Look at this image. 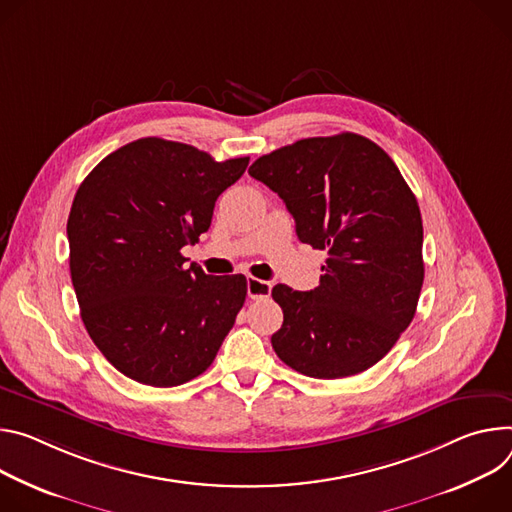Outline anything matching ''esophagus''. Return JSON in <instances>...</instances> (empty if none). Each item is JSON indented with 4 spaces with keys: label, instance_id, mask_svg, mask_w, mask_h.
<instances>
[{
    "label": "esophagus",
    "instance_id": "1",
    "mask_svg": "<svg viewBox=\"0 0 512 512\" xmlns=\"http://www.w3.org/2000/svg\"><path fill=\"white\" fill-rule=\"evenodd\" d=\"M270 291H272V285L268 280L248 276V297L250 299H266V297H270Z\"/></svg>",
    "mask_w": 512,
    "mask_h": 512
}]
</instances>
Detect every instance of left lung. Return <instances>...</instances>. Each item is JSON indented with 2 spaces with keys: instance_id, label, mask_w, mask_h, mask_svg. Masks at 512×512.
Returning <instances> with one entry per match:
<instances>
[{
  "instance_id": "obj_1",
  "label": "left lung",
  "mask_w": 512,
  "mask_h": 512,
  "mask_svg": "<svg viewBox=\"0 0 512 512\" xmlns=\"http://www.w3.org/2000/svg\"><path fill=\"white\" fill-rule=\"evenodd\" d=\"M248 173L285 201L299 240L329 256L317 289H272L285 315L276 356L323 380L368 370L413 321L425 276L421 211L401 170L344 132L282 146Z\"/></svg>"
}]
</instances>
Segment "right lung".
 Segmentation results:
<instances>
[{"label": "right lung", "instance_id": "add662e5", "mask_svg": "<svg viewBox=\"0 0 512 512\" xmlns=\"http://www.w3.org/2000/svg\"><path fill=\"white\" fill-rule=\"evenodd\" d=\"M248 162L140 138L81 183L67 221L73 287L93 344L124 376L179 386L215 360L248 282L187 268L181 248L209 230L217 197Z\"/></svg>", "mask_w": 512, "mask_h": 512}]
</instances>
